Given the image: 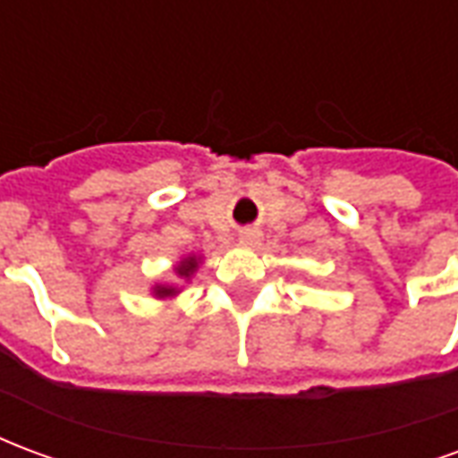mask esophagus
<instances>
[{
	"instance_id": "obj_1",
	"label": "esophagus",
	"mask_w": 458,
	"mask_h": 458,
	"mask_svg": "<svg viewBox=\"0 0 458 458\" xmlns=\"http://www.w3.org/2000/svg\"><path fill=\"white\" fill-rule=\"evenodd\" d=\"M240 242L252 248V245H258L259 242V233L258 230H242V233H240Z\"/></svg>"
}]
</instances>
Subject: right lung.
Returning a JSON list of instances; mask_svg holds the SVG:
<instances>
[{
	"instance_id": "obj_1",
	"label": "right lung",
	"mask_w": 458,
	"mask_h": 458,
	"mask_svg": "<svg viewBox=\"0 0 458 458\" xmlns=\"http://www.w3.org/2000/svg\"><path fill=\"white\" fill-rule=\"evenodd\" d=\"M199 262L200 259L196 258V255H191V258H183L179 262V267H176V275H179L181 279H189L191 275H193V272H196V269H199ZM176 292H179V289L176 287H164V284H159V287H154V294H157V297H174V294H176Z\"/></svg>"
}]
</instances>
